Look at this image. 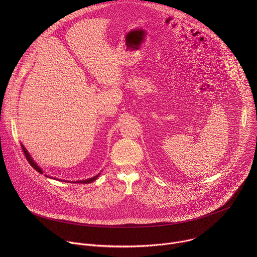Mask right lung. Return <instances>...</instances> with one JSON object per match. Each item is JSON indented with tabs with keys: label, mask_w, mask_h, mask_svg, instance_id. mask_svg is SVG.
Returning <instances> with one entry per match:
<instances>
[{
	"label": "right lung",
	"mask_w": 257,
	"mask_h": 257,
	"mask_svg": "<svg viewBox=\"0 0 257 257\" xmlns=\"http://www.w3.org/2000/svg\"><path fill=\"white\" fill-rule=\"evenodd\" d=\"M22 150H23V152H24V155H25V157H26V160L29 162V164L36 170L38 172H40L41 174H43L44 172H43V170L40 168V166L38 165V164H35L34 163V161L31 159V157H30V155L28 154V152L26 151V149L24 148V146L22 145ZM99 175H100V173H98L96 176H94V177H92V178H89V179H86V180H78V181H71L70 183H81V184H88V183H91V182H93L94 180H96L98 177H99ZM46 177H49V178H52V177H50V176H48V175H46ZM55 179V178H54ZM58 180V179H57ZM60 181V180H59ZM61 181H64V182H69V181H65V180H61Z\"/></svg>",
	"instance_id": "1"
}]
</instances>
